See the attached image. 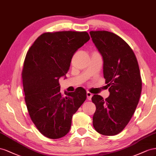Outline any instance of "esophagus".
Returning a JSON list of instances; mask_svg holds the SVG:
<instances>
[{
  "label": "esophagus",
  "instance_id": "1",
  "mask_svg": "<svg viewBox=\"0 0 156 156\" xmlns=\"http://www.w3.org/2000/svg\"><path fill=\"white\" fill-rule=\"evenodd\" d=\"M86 95H87V99L89 100V101H90L91 99V97H92V96H93V94L91 93H90V92H89V91H87V93H86Z\"/></svg>",
  "mask_w": 156,
  "mask_h": 156
}]
</instances>
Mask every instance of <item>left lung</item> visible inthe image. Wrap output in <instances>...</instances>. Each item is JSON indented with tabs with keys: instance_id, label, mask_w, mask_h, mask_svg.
<instances>
[{
	"instance_id": "obj_1",
	"label": "left lung",
	"mask_w": 156,
	"mask_h": 156,
	"mask_svg": "<svg viewBox=\"0 0 156 156\" xmlns=\"http://www.w3.org/2000/svg\"><path fill=\"white\" fill-rule=\"evenodd\" d=\"M93 43L103 59V74L110 95L105 100L94 95L95 129L101 135L118 134L129 122L139 103L142 79L136 57L121 37L106 30L90 31Z\"/></svg>"
}]
</instances>
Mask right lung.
<instances>
[{
  "label": "right lung",
  "instance_id": "1",
  "mask_svg": "<svg viewBox=\"0 0 156 156\" xmlns=\"http://www.w3.org/2000/svg\"><path fill=\"white\" fill-rule=\"evenodd\" d=\"M90 39L86 31L44 33L27 53L21 73L25 101L34 126L50 139L67 134L73 115L86 99L82 87L64 96L59 79L67 73L74 53Z\"/></svg>",
  "mask_w": 156,
  "mask_h": 156
}]
</instances>
